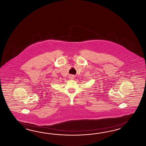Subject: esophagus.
<instances>
[{
    "label": "esophagus",
    "instance_id": "1",
    "mask_svg": "<svg viewBox=\"0 0 146 146\" xmlns=\"http://www.w3.org/2000/svg\"><path fill=\"white\" fill-rule=\"evenodd\" d=\"M74 78V76H72V75L69 76V79H73Z\"/></svg>",
    "mask_w": 146,
    "mask_h": 146
}]
</instances>
